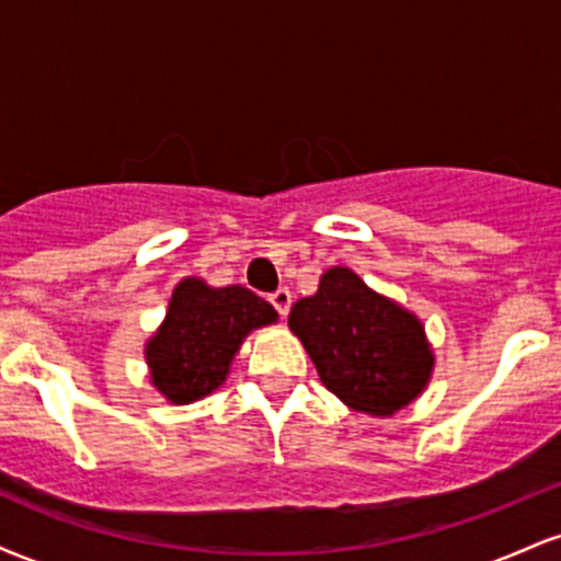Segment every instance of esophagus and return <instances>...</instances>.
<instances>
[{
	"instance_id": "obj_1",
	"label": "esophagus",
	"mask_w": 561,
	"mask_h": 561,
	"mask_svg": "<svg viewBox=\"0 0 561 561\" xmlns=\"http://www.w3.org/2000/svg\"><path fill=\"white\" fill-rule=\"evenodd\" d=\"M268 300H272V306L279 311V317H287L289 306H293V293H289L287 287H279L276 293L268 295Z\"/></svg>"
}]
</instances>
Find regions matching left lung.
Segmentation results:
<instances>
[{"mask_svg":"<svg viewBox=\"0 0 561 561\" xmlns=\"http://www.w3.org/2000/svg\"><path fill=\"white\" fill-rule=\"evenodd\" d=\"M324 388L347 409L392 416L422 396L435 353L416 313L371 289L353 268L332 266L287 319Z\"/></svg>","mask_w":561,"mask_h":561,"instance_id":"1","label":"left lung"}]
</instances>
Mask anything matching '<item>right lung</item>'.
<instances>
[{
  "label": "right lung",
  "mask_w": 561,
  "mask_h": 561,
  "mask_svg": "<svg viewBox=\"0 0 561 561\" xmlns=\"http://www.w3.org/2000/svg\"><path fill=\"white\" fill-rule=\"evenodd\" d=\"M276 319L272 302L248 287H210L199 276H186L173 287L165 319L145 343L152 388L173 405L210 396L227 382L244 337Z\"/></svg>",
  "instance_id": "add662e5"
}]
</instances>
